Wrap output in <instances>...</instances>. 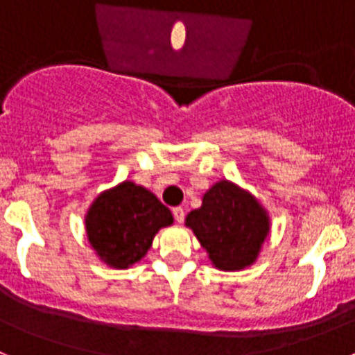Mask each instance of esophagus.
Returning a JSON list of instances; mask_svg holds the SVG:
<instances>
[{
    "label": "esophagus",
    "instance_id": "1",
    "mask_svg": "<svg viewBox=\"0 0 355 355\" xmlns=\"http://www.w3.org/2000/svg\"><path fill=\"white\" fill-rule=\"evenodd\" d=\"M172 213H174V218H175V222H183L184 220V209L181 208V206H178V208H174L172 209Z\"/></svg>",
    "mask_w": 355,
    "mask_h": 355
}]
</instances>
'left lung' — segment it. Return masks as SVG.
I'll use <instances>...</instances> for the list:
<instances>
[{"instance_id": "1", "label": "left lung", "mask_w": 355, "mask_h": 355, "mask_svg": "<svg viewBox=\"0 0 355 355\" xmlns=\"http://www.w3.org/2000/svg\"><path fill=\"white\" fill-rule=\"evenodd\" d=\"M184 224L213 265L225 272L252 265L270 233V218L259 200L227 180L209 188L202 206L188 213Z\"/></svg>"}]
</instances>
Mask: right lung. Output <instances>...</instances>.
I'll list each match as a JSON object with an SVG mask.
<instances>
[{
    "label": "right lung",
    "instance_id": "add662e5",
    "mask_svg": "<svg viewBox=\"0 0 355 355\" xmlns=\"http://www.w3.org/2000/svg\"><path fill=\"white\" fill-rule=\"evenodd\" d=\"M172 222L171 209L133 181L99 193L85 215L90 247L112 268H130L140 261L155 234Z\"/></svg>",
    "mask_w": 355,
    "mask_h": 355
}]
</instances>
